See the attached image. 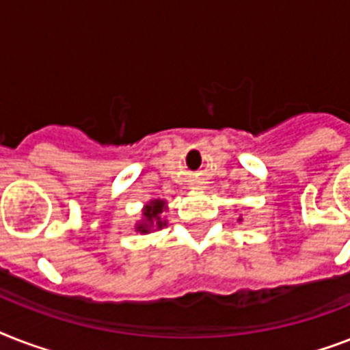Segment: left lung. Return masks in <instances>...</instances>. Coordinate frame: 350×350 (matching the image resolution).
Listing matches in <instances>:
<instances>
[{
    "label": "left lung",
    "mask_w": 350,
    "mask_h": 350,
    "mask_svg": "<svg viewBox=\"0 0 350 350\" xmlns=\"http://www.w3.org/2000/svg\"><path fill=\"white\" fill-rule=\"evenodd\" d=\"M238 221H243V218H241V216H239V218H238Z\"/></svg>",
    "instance_id": "8db88e82"
}]
</instances>
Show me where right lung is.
I'll use <instances>...</instances> for the list:
<instances>
[{
  "label": "right lung",
  "mask_w": 350,
  "mask_h": 350,
  "mask_svg": "<svg viewBox=\"0 0 350 350\" xmlns=\"http://www.w3.org/2000/svg\"><path fill=\"white\" fill-rule=\"evenodd\" d=\"M167 202L165 200H150L142 208V219H137L134 230L139 234H150L154 230L163 229L167 225L163 213H167Z\"/></svg>",
  "instance_id": "1"
}]
</instances>
